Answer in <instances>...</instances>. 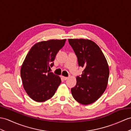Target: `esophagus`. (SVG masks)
<instances>
[{
	"label": "esophagus",
	"instance_id": "obj_1",
	"mask_svg": "<svg viewBox=\"0 0 131 131\" xmlns=\"http://www.w3.org/2000/svg\"><path fill=\"white\" fill-rule=\"evenodd\" d=\"M62 79H63V80H64V81H66V80H67V79H68V77H67L62 76Z\"/></svg>",
	"mask_w": 131,
	"mask_h": 131
}]
</instances>
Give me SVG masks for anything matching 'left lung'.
I'll list each match as a JSON object with an SVG mask.
<instances>
[{
	"mask_svg": "<svg viewBox=\"0 0 131 131\" xmlns=\"http://www.w3.org/2000/svg\"><path fill=\"white\" fill-rule=\"evenodd\" d=\"M69 43L77 57L78 66L84 68L77 84L71 89L73 98L84 105L94 103L106 90L109 67L100 48L94 41L83 39H69Z\"/></svg>",
	"mask_w": 131,
	"mask_h": 131,
	"instance_id": "left-lung-1",
	"label": "left lung"
}]
</instances>
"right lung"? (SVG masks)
<instances>
[{"label":"right lung","instance_id":"obj_1","mask_svg":"<svg viewBox=\"0 0 131 131\" xmlns=\"http://www.w3.org/2000/svg\"><path fill=\"white\" fill-rule=\"evenodd\" d=\"M66 39L49 40L37 43L31 47L20 70L23 87L33 100L41 102L52 98L61 83L58 75L48 69Z\"/></svg>","mask_w":131,"mask_h":131}]
</instances>
